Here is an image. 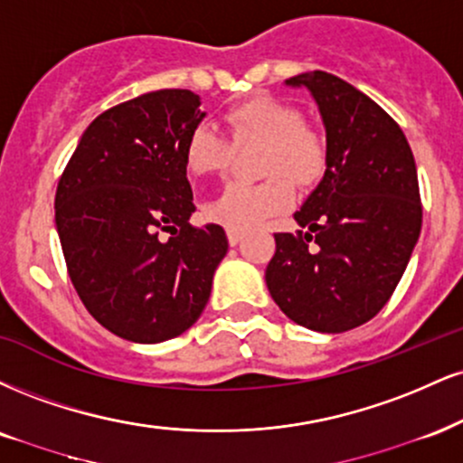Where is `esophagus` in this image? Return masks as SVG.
Returning <instances> with one entry per match:
<instances>
[{
    "label": "esophagus",
    "mask_w": 463,
    "mask_h": 463,
    "mask_svg": "<svg viewBox=\"0 0 463 463\" xmlns=\"http://www.w3.org/2000/svg\"><path fill=\"white\" fill-rule=\"evenodd\" d=\"M226 237H228V243H231V246H237V243L241 241V232L228 231V232H226Z\"/></svg>",
    "instance_id": "obj_1"
}]
</instances>
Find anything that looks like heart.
I'll return each instance as SVG.
<instances>
[{"label":"heart","instance_id":"b5f03b06","mask_svg":"<svg viewBox=\"0 0 463 463\" xmlns=\"http://www.w3.org/2000/svg\"><path fill=\"white\" fill-rule=\"evenodd\" d=\"M231 144L207 125L189 131L183 161L189 175L220 176L232 164V148L263 144L260 176L265 183L243 185L231 183L220 196L204 207V215L226 231L246 232L265 220L291 209L294 185L310 189L319 185L327 172V142L317 127L304 120L302 109L285 99L259 94L232 105L224 114Z\"/></svg>","mask_w":463,"mask_h":463}]
</instances>
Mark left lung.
Listing matches in <instances>:
<instances>
[{"instance_id": "left-lung-1", "label": "left lung", "mask_w": 463, "mask_h": 463, "mask_svg": "<svg viewBox=\"0 0 463 463\" xmlns=\"http://www.w3.org/2000/svg\"><path fill=\"white\" fill-rule=\"evenodd\" d=\"M287 83L313 92L330 161L295 213L302 231L274 235L265 282L288 319L347 332L386 306L419 241L414 155L392 116L341 77L310 71Z\"/></svg>"}]
</instances>
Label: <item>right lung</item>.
<instances>
[{
	"mask_svg": "<svg viewBox=\"0 0 463 463\" xmlns=\"http://www.w3.org/2000/svg\"><path fill=\"white\" fill-rule=\"evenodd\" d=\"M203 118L198 94L176 88L114 105L83 131L58 181L55 226L72 287L127 341L161 343L192 327L226 256L224 228L189 224L196 204L183 146Z\"/></svg>",
	"mask_w": 463,
	"mask_h": 463,
	"instance_id": "obj_1",
	"label": "right lung"
}]
</instances>
